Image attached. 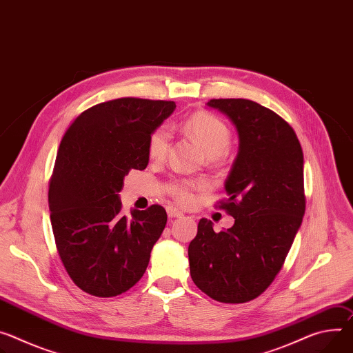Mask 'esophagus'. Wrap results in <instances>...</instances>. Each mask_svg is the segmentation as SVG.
<instances>
[{"label": "esophagus", "instance_id": "34e87169", "mask_svg": "<svg viewBox=\"0 0 353 353\" xmlns=\"http://www.w3.org/2000/svg\"><path fill=\"white\" fill-rule=\"evenodd\" d=\"M168 215L170 216V218H180V216H183V212L180 211V210H177L176 207H168Z\"/></svg>", "mask_w": 353, "mask_h": 353}]
</instances>
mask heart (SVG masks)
I'll list each match as a JSON object with an SVG mask.
<instances>
[{
	"mask_svg": "<svg viewBox=\"0 0 353 353\" xmlns=\"http://www.w3.org/2000/svg\"><path fill=\"white\" fill-rule=\"evenodd\" d=\"M187 132L193 137L208 157H218L225 152L231 143V131L228 125L216 115L199 111L191 115L185 123ZM170 128L160 125L150 134L148 141V153L153 160H162L169 150L170 145ZM207 183L199 180H176L170 184L172 196L181 204L193 200V191L204 188Z\"/></svg>",
	"mask_w": 353,
	"mask_h": 353,
	"instance_id": "obj_1",
	"label": "heart"
}]
</instances>
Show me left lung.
Returning a JSON list of instances; mask_svg holds the SVG:
<instances>
[{
  "label": "left lung",
  "instance_id": "1",
  "mask_svg": "<svg viewBox=\"0 0 353 353\" xmlns=\"http://www.w3.org/2000/svg\"><path fill=\"white\" fill-rule=\"evenodd\" d=\"M238 132L239 148L221 207L235 223L214 232L201 218L188 245L190 274L208 297L239 304L261 296L280 272L301 225L304 156L293 128L245 99L210 100Z\"/></svg>",
  "mask_w": 353,
  "mask_h": 353
}]
</instances>
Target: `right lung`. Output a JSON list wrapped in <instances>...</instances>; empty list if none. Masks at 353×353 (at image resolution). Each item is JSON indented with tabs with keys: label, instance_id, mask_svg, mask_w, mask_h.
Returning a JSON list of instances; mask_svg holds the SVG:
<instances>
[{
	"label": "right lung",
	"instance_id": "1",
	"mask_svg": "<svg viewBox=\"0 0 353 353\" xmlns=\"http://www.w3.org/2000/svg\"><path fill=\"white\" fill-rule=\"evenodd\" d=\"M174 101L117 99L81 112L63 137L49 184L50 222L60 259L83 292L114 297L143 276L162 235L163 207L121 214L130 170L149 163L148 141Z\"/></svg>",
	"mask_w": 353,
	"mask_h": 353
}]
</instances>
